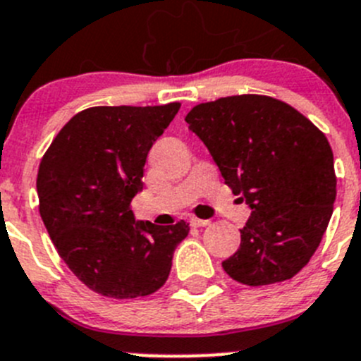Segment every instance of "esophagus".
<instances>
[{
  "label": "esophagus",
  "mask_w": 361,
  "mask_h": 361,
  "mask_svg": "<svg viewBox=\"0 0 361 361\" xmlns=\"http://www.w3.org/2000/svg\"><path fill=\"white\" fill-rule=\"evenodd\" d=\"M208 224H209V220L197 219V216H192V219H190V226H194V227H206Z\"/></svg>",
  "instance_id": "1"
}]
</instances>
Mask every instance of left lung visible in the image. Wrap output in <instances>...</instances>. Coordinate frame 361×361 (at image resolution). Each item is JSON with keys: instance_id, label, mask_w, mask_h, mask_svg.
I'll list each match as a JSON object with an SVG mask.
<instances>
[{"instance_id": "obj_1", "label": "left lung", "mask_w": 361, "mask_h": 361, "mask_svg": "<svg viewBox=\"0 0 361 361\" xmlns=\"http://www.w3.org/2000/svg\"><path fill=\"white\" fill-rule=\"evenodd\" d=\"M185 121L252 209L240 248L222 262L226 274L247 286L295 277L319 247L337 195L334 152L323 132L264 95L199 104Z\"/></svg>"}]
</instances>
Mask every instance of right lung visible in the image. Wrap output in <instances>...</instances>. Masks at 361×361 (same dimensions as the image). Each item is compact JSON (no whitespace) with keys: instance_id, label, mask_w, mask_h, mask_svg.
Returning <instances> with one entry per match:
<instances>
[{"instance_id":"obj_1","label":"right lung","mask_w":361,"mask_h":361,"mask_svg":"<svg viewBox=\"0 0 361 361\" xmlns=\"http://www.w3.org/2000/svg\"><path fill=\"white\" fill-rule=\"evenodd\" d=\"M181 104L90 107L59 130L37 176L40 216L72 274L109 298H139L166 284L180 220L155 226L135 220L132 199L142 190L148 152Z\"/></svg>"}]
</instances>
